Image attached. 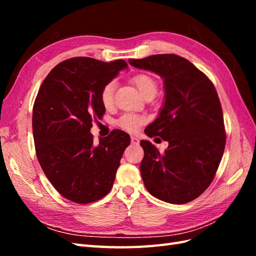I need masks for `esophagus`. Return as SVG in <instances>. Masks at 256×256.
Segmentation results:
<instances>
[{"instance_id":"esophagus-1","label":"esophagus","mask_w":256,"mask_h":256,"mask_svg":"<svg viewBox=\"0 0 256 256\" xmlns=\"http://www.w3.org/2000/svg\"><path fill=\"white\" fill-rule=\"evenodd\" d=\"M131 143H132L134 145H138V143H140V140H138V138L136 136H131Z\"/></svg>"}]
</instances>
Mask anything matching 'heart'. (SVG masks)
<instances>
[{
    "label": "heart",
    "mask_w": 256,
    "mask_h": 256,
    "mask_svg": "<svg viewBox=\"0 0 256 256\" xmlns=\"http://www.w3.org/2000/svg\"><path fill=\"white\" fill-rule=\"evenodd\" d=\"M132 83L134 86L140 92L142 97H146L148 95L154 96L157 94L158 90V83L156 79L150 74H138L132 78ZM114 90H115V83L109 82L106 83L104 88L100 92V100L104 108H111L114 102ZM144 122V120L141 116H138L136 114L127 113L124 114L122 118L118 120V126L125 129L129 132H134Z\"/></svg>",
    "instance_id": "1"
}]
</instances>
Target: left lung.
Wrapping results in <instances>:
<instances>
[{
    "instance_id": "left-lung-1",
    "label": "left lung",
    "mask_w": 256,
    "mask_h": 256,
    "mask_svg": "<svg viewBox=\"0 0 256 256\" xmlns=\"http://www.w3.org/2000/svg\"><path fill=\"white\" fill-rule=\"evenodd\" d=\"M136 68L164 79L166 99L158 118L145 134L168 141L164 154L141 141V175L152 196L166 203L184 204L209 187L226 147L223 113L212 82L188 60L156 54L129 60Z\"/></svg>"
}]
</instances>
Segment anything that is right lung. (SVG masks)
<instances>
[{
  "instance_id": "obj_1",
  "label": "right lung",
  "mask_w": 256,
  "mask_h": 256,
  "mask_svg": "<svg viewBox=\"0 0 256 256\" xmlns=\"http://www.w3.org/2000/svg\"><path fill=\"white\" fill-rule=\"evenodd\" d=\"M127 67L122 60L69 58L38 90L32 118L37 159L53 187L72 202H96L112 188L130 136L116 129L95 145L90 128L106 112L102 90Z\"/></svg>"
}]
</instances>
